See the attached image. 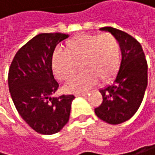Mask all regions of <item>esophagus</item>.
Returning a JSON list of instances; mask_svg holds the SVG:
<instances>
[{
    "instance_id": "1",
    "label": "esophagus",
    "mask_w": 155,
    "mask_h": 155,
    "mask_svg": "<svg viewBox=\"0 0 155 155\" xmlns=\"http://www.w3.org/2000/svg\"><path fill=\"white\" fill-rule=\"evenodd\" d=\"M86 95H87V93H78V94H76L75 96H76V97H81V96L84 97V96H86Z\"/></svg>"
}]
</instances>
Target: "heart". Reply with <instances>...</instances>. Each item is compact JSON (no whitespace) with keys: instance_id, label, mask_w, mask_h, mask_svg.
<instances>
[{"instance_id":"b5f03b06","label":"heart","mask_w":155,"mask_h":155,"mask_svg":"<svg viewBox=\"0 0 155 155\" xmlns=\"http://www.w3.org/2000/svg\"><path fill=\"white\" fill-rule=\"evenodd\" d=\"M121 46L112 34H83L67 41L63 52L57 51L52 58V70L57 78L70 80L79 64L80 72L66 84L70 93L87 91L97 80L110 81L119 70Z\"/></svg>"}]
</instances>
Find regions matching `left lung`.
I'll return each instance as SVG.
<instances>
[{
    "label": "left lung",
    "instance_id": "1",
    "mask_svg": "<svg viewBox=\"0 0 155 155\" xmlns=\"http://www.w3.org/2000/svg\"><path fill=\"white\" fill-rule=\"evenodd\" d=\"M99 29L116 37L122 60L112 83L99 89L103 101L95 114L108 124H118L129 120L142 102L148 84L147 61L140 44L131 35L111 27Z\"/></svg>",
    "mask_w": 155,
    "mask_h": 155
}]
</instances>
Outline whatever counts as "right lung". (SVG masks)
<instances>
[{
  "instance_id": "obj_1",
  "label": "right lung",
  "mask_w": 155,
  "mask_h": 155,
  "mask_svg": "<svg viewBox=\"0 0 155 155\" xmlns=\"http://www.w3.org/2000/svg\"><path fill=\"white\" fill-rule=\"evenodd\" d=\"M70 35L41 33L15 54L8 73L9 92L22 119L36 132L52 135L68 123L73 95L55 97L58 83L52 71L56 46Z\"/></svg>"
}]
</instances>
